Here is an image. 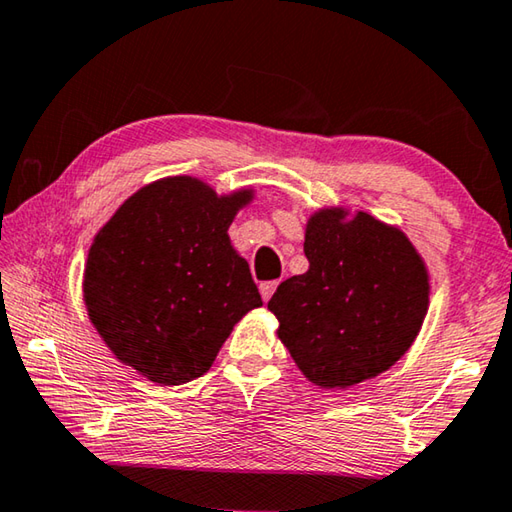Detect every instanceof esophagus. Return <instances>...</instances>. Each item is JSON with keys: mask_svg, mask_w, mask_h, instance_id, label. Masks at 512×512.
I'll return each instance as SVG.
<instances>
[{"mask_svg": "<svg viewBox=\"0 0 512 512\" xmlns=\"http://www.w3.org/2000/svg\"><path fill=\"white\" fill-rule=\"evenodd\" d=\"M275 289H277V282H264V284H259V293H262V300H264V302L271 300Z\"/></svg>", "mask_w": 512, "mask_h": 512, "instance_id": "1", "label": "esophagus"}]
</instances>
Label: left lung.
<instances>
[{
    "instance_id": "8db88e82",
    "label": "left lung",
    "mask_w": 512,
    "mask_h": 512,
    "mask_svg": "<svg viewBox=\"0 0 512 512\" xmlns=\"http://www.w3.org/2000/svg\"><path fill=\"white\" fill-rule=\"evenodd\" d=\"M309 271L284 280L268 311L277 339L320 388H350L395 366L418 339L431 277L411 239L361 210L325 205L305 225Z\"/></svg>"
}]
</instances>
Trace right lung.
Returning a JSON list of instances; mask_svg holds the SVG:
<instances>
[{"mask_svg": "<svg viewBox=\"0 0 512 512\" xmlns=\"http://www.w3.org/2000/svg\"><path fill=\"white\" fill-rule=\"evenodd\" d=\"M255 187L219 194L194 176L137 189L101 225L83 271V302L108 350L153 384L205 375L248 311L262 307L228 228Z\"/></svg>", "mask_w": 512, "mask_h": 512, "instance_id": "1", "label": "right lung"}]
</instances>
